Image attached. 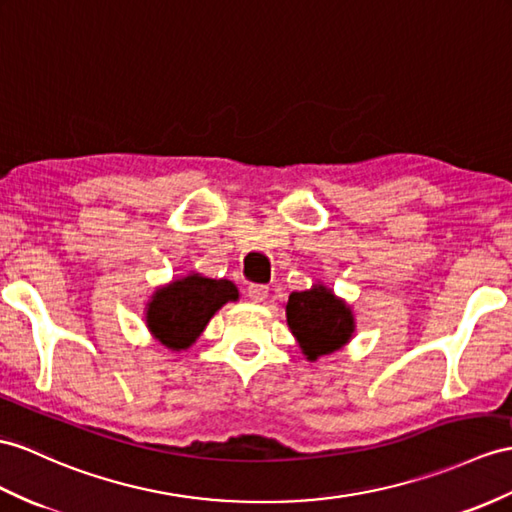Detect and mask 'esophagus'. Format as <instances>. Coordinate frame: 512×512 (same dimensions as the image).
<instances>
[{"label":"esophagus","mask_w":512,"mask_h":512,"mask_svg":"<svg viewBox=\"0 0 512 512\" xmlns=\"http://www.w3.org/2000/svg\"><path fill=\"white\" fill-rule=\"evenodd\" d=\"M269 295V286L267 284H249L247 286V297L252 299V302H265Z\"/></svg>","instance_id":"1"}]
</instances>
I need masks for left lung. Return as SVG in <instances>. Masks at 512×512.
<instances>
[{"instance_id":"obj_1","label":"left lung","mask_w":512,"mask_h":512,"mask_svg":"<svg viewBox=\"0 0 512 512\" xmlns=\"http://www.w3.org/2000/svg\"><path fill=\"white\" fill-rule=\"evenodd\" d=\"M286 323L308 360L341 350L356 328L352 308L323 284L289 295Z\"/></svg>"}]
</instances>
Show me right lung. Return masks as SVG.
Returning <instances> with one entry per match:
<instances>
[{
	"mask_svg": "<svg viewBox=\"0 0 512 512\" xmlns=\"http://www.w3.org/2000/svg\"><path fill=\"white\" fill-rule=\"evenodd\" d=\"M239 299V291L230 280L204 278L191 273L182 280L160 286L147 304V328L169 350H189L204 332L206 323L217 310Z\"/></svg>",
	"mask_w": 512,
	"mask_h": 512,
	"instance_id": "right-lung-1",
	"label": "right lung"
}]
</instances>
